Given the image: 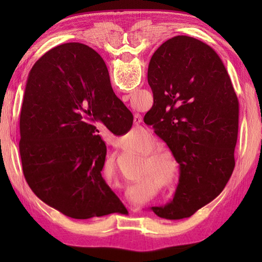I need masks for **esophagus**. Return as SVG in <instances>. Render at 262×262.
<instances>
[{
  "label": "esophagus",
  "mask_w": 262,
  "mask_h": 262,
  "mask_svg": "<svg viewBox=\"0 0 262 262\" xmlns=\"http://www.w3.org/2000/svg\"><path fill=\"white\" fill-rule=\"evenodd\" d=\"M142 121H143V119H142V116L141 115H138V114H136L135 116H134V125L135 126H141V124H142Z\"/></svg>",
  "instance_id": "obj_1"
}]
</instances>
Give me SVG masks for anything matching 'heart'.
Listing matches in <instances>:
<instances>
[{
    "mask_svg": "<svg viewBox=\"0 0 262 262\" xmlns=\"http://www.w3.org/2000/svg\"><path fill=\"white\" fill-rule=\"evenodd\" d=\"M134 135L128 134L122 137L124 143H132ZM158 148V142L154 138H149L138 149V152L144 154L140 170L136 174V179L140 183L136 187H141L144 180L154 181L157 185L172 187L177 182L180 173V165L177 159L170 152L154 151Z\"/></svg>",
    "mask_w": 262,
    "mask_h": 262,
    "instance_id": "heart-1",
    "label": "heart"
}]
</instances>
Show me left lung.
I'll list each match as a JSON object with an SVG mask.
<instances>
[{"label": "left lung", "mask_w": 262, "mask_h": 262, "mask_svg": "<svg viewBox=\"0 0 262 262\" xmlns=\"http://www.w3.org/2000/svg\"><path fill=\"white\" fill-rule=\"evenodd\" d=\"M154 103L144 117L180 165L172 202L151 209L165 220L190 217L223 191L234 170L238 101L229 73L207 43L176 36L149 60Z\"/></svg>", "instance_id": "obj_1"}]
</instances>
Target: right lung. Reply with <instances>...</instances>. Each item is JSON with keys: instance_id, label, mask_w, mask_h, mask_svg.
<instances>
[{"instance_id": "right-lung-1", "label": "right lung", "mask_w": 262, "mask_h": 262, "mask_svg": "<svg viewBox=\"0 0 262 262\" xmlns=\"http://www.w3.org/2000/svg\"><path fill=\"white\" fill-rule=\"evenodd\" d=\"M100 122L115 135L133 125L101 56L80 42L42 55L28 76L22 102V170L33 193L71 219L127 211L101 174L107 147Z\"/></svg>"}]
</instances>
